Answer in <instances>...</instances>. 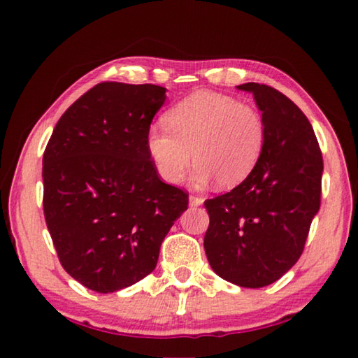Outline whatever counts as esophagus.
<instances>
[{
  "label": "esophagus",
  "mask_w": 358,
  "mask_h": 358,
  "mask_svg": "<svg viewBox=\"0 0 358 358\" xmlns=\"http://www.w3.org/2000/svg\"><path fill=\"white\" fill-rule=\"evenodd\" d=\"M203 203L202 197H196V196H189V205L191 207H201Z\"/></svg>",
  "instance_id": "esophagus-1"
}]
</instances>
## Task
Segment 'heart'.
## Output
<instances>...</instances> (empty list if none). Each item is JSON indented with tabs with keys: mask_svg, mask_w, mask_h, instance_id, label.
I'll return each instance as SVG.
<instances>
[{
	"mask_svg": "<svg viewBox=\"0 0 358 358\" xmlns=\"http://www.w3.org/2000/svg\"><path fill=\"white\" fill-rule=\"evenodd\" d=\"M169 128L151 126L147 151L166 183L183 178L192 157V181L211 180L235 187L254 172L265 147V123L256 108L232 96L196 92L177 102L166 115Z\"/></svg>",
	"mask_w": 358,
	"mask_h": 358,
	"instance_id": "heart-1",
	"label": "heart"
}]
</instances>
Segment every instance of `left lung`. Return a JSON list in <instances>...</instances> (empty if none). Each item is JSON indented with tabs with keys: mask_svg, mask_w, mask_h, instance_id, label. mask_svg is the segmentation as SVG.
Instances as JSON below:
<instances>
[{
	"mask_svg": "<svg viewBox=\"0 0 358 358\" xmlns=\"http://www.w3.org/2000/svg\"><path fill=\"white\" fill-rule=\"evenodd\" d=\"M262 112L265 147L254 172L232 191L205 201V254L215 273L240 287H264L296 264L320 207L324 162L313 126L278 90L237 87Z\"/></svg>",
	"mask_w": 358,
	"mask_h": 358,
	"instance_id": "8db88e82",
	"label": "left lung"
}]
</instances>
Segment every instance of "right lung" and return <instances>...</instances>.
<instances>
[{
    "label": "right lung",
    "instance_id": "right-lung-1",
    "mask_svg": "<svg viewBox=\"0 0 358 358\" xmlns=\"http://www.w3.org/2000/svg\"><path fill=\"white\" fill-rule=\"evenodd\" d=\"M157 85L104 82L78 98L42 159L44 215L63 268L99 294L155 270L187 194L161 181L147 132L166 102Z\"/></svg>",
    "mask_w": 358,
    "mask_h": 358
}]
</instances>
